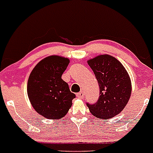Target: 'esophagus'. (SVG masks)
<instances>
[{
  "instance_id": "obj_1",
  "label": "esophagus",
  "mask_w": 153,
  "mask_h": 153,
  "mask_svg": "<svg viewBox=\"0 0 153 153\" xmlns=\"http://www.w3.org/2000/svg\"><path fill=\"white\" fill-rule=\"evenodd\" d=\"M76 97L79 99H82L83 97H84V93H83V92H79L76 94Z\"/></svg>"
}]
</instances>
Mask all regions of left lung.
I'll use <instances>...</instances> for the list:
<instances>
[{
	"mask_svg": "<svg viewBox=\"0 0 153 153\" xmlns=\"http://www.w3.org/2000/svg\"><path fill=\"white\" fill-rule=\"evenodd\" d=\"M100 86V97L96 103L86 102L96 117L110 119L126 106L132 91L130 77L123 64L108 54L99 55L87 61Z\"/></svg>",
	"mask_w": 153,
	"mask_h": 153,
	"instance_id": "1",
	"label": "left lung"
}]
</instances>
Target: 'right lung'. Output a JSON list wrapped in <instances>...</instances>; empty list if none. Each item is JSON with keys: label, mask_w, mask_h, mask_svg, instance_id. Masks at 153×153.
Listing matches in <instances>:
<instances>
[{"label": "right lung", "mask_w": 153, "mask_h": 153, "mask_svg": "<svg viewBox=\"0 0 153 153\" xmlns=\"http://www.w3.org/2000/svg\"><path fill=\"white\" fill-rule=\"evenodd\" d=\"M69 63L68 58L49 56L39 62L30 74L27 82L30 102L44 117L62 119L72 106L76 96L61 78Z\"/></svg>", "instance_id": "obj_1"}]
</instances>
